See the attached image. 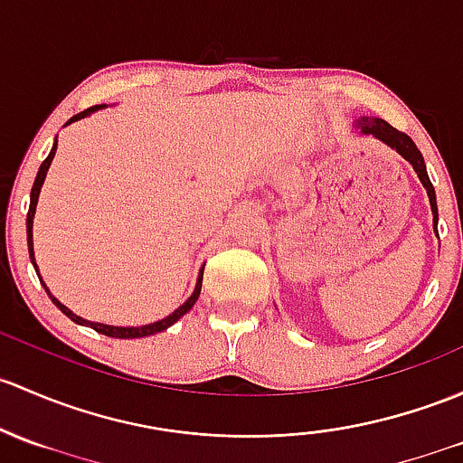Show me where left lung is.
Segmentation results:
<instances>
[{
    "mask_svg": "<svg viewBox=\"0 0 463 463\" xmlns=\"http://www.w3.org/2000/svg\"><path fill=\"white\" fill-rule=\"evenodd\" d=\"M357 128H362L364 135H373V137L382 139L383 144H388L391 148H395L399 155H402L406 162L412 164V168H415L417 177L421 179V184H424L426 193H428V199H430V208H432V222H435L437 226V197H435V188H432L430 179H428V173H426V164H424V157H421L420 148H417L415 142H412L411 137H408L406 133H402V130L392 128L388 121L379 119V117H362V119L357 121Z\"/></svg>",
    "mask_w": 463,
    "mask_h": 463,
    "instance_id": "left-lung-1",
    "label": "left lung"
}]
</instances>
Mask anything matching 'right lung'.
<instances>
[{
	"mask_svg": "<svg viewBox=\"0 0 463 463\" xmlns=\"http://www.w3.org/2000/svg\"><path fill=\"white\" fill-rule=\"evenodd\" d=\"M97 109H101V106H92V109H86V110H81V113H77L75 117H71V119H68V124H71V121H77V119H81V117H86V115L92 113V110H97ZM55 148H57V142H55V146H52L51 155H48V157L43 159V162H42V166H39V173H37V177H35V184H33V191H31V208H28V217H26V232H28V252H31L33 266H35V255H33V217H35L37 197H39V191H42V184H43V177H46V170H48V166H51L52 157H55ZM35 270H37V266H35ZM202 277H203V270L199 272L197 286H194L193 295L188 297V299H186V304H182V306H179V308L175 310L173 315H168V317H164L162 321H155V324H148V326H137V328H119V326H106V324H95V321H86V319H81L80 315H75V313H72V310H68L64 304H60V301H57L55 297H52L51 293H48V290H46V293H48V297H51L52 301H55V306H57V308H60L61 313L66 315V317H71L72 321H75V324H81V326H90L92 330H97V333L106 335V337H117V339H135V337H148V335L162 333V330H166L168 326H173L175 321H177L179 317H184V315H186L188 310H191L193 306H194V301H197L199 293H202Z\"/></svg>",
	"mask_w": 463,
	"mask_h": 463,
	"instance_id": "add662e5",
	"label": "right lung"
}]
</instances>
